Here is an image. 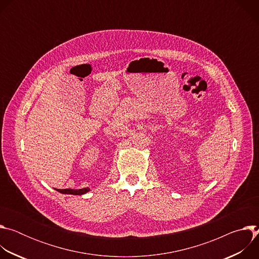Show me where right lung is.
<instances>
[{"instance_id":"obj_1","label":"right lung","mask_w":259,"mask_h":259,"mask_svg":"<svg viewBox=\"0 0 259 259\" xmlns=\"http://www.w3.org/2000/svg\"><path fill=\"white\" fill-rule=\"evenodd\" d=\"M57 192L61 193V194H67V195H83L86 194L90 191L89 188H85V189H81V190H71V189H65V190H56Z\"/></svg>"}]
</instances>
